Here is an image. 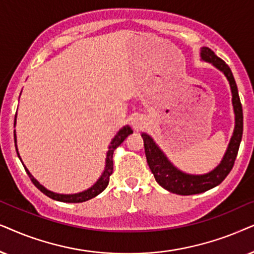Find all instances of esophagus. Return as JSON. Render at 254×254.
Masks as SVG:
<instances>
[{
  "instance_id": "obj_1",
  "label": "esophagus",
  "mask_w": 254,
  "mask_h": 254,
  "mask_svg": "<svg viewBox=\"0 0 254 254\" xmlns=\"http://www.w3.org/2000/svg\"><path fill=\"white\" fill-rule=\"evenodd\" d=\"M131 125H132V127L134 130H141L144 127V125H145V122H144V120L141 117H138V116H136V117H133L132 118V122H131Z\"/></svg>"
}]
</instances>
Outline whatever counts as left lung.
I'll list each match as a JSON object with an SVG mask.
<instances>
[{"label":"left lung","instance_id":"left-lung-1","mask_svg":"<svg viewBox=\"0 0 254 254\" xmlns=\"http://www.w3.org/2000/svg\"><path fill=\"white\" fill-rule=\"evenodd\" d=\"M201 59L212 64L216 68L224 74L229 81L232 93V106L233 111H235V129H233L232 137L230 139L224 157L219 162L218 166L207 174L194 175L184 173L168 160V158L160 150V147L155 144V141L152 139L151 136H148L146 133H141V137L144 139L145 154H146L148 167L153 173L155 181L166 190L179 195L200 194V192L207 191L221 184L232 170L233 164H235L236 158H237L239 145H241L243 136V108L241 99H239L237 84H236L231 69L226 65L225 62L218 58L209 47H202Z\"/></svg>","mask_w":254,"mask_h":254}]
</instances>
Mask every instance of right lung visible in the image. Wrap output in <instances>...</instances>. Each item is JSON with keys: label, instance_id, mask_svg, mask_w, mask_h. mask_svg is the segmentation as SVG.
Wrapping results in <instances>:
<instances>
[{"label": "right lung", "instance_id": "right-lung-1", "mask_svg": "<svg viewBox=\"0 0 254 254\" xmlns=\"http://www.w3.org/2000/svg\"><path fill=\"white\" fill-rule=\"evenodd\" d=\"M15 124H16V118H15ZM13 132H15V131H13ZM131 133H133V131L129 127V125H125V127H123L120 131H118L117 134L113 138V140H111V143L109 145V150H108V152H107V158H106V168H104L102 175H101L99 180H97L95 184L92 186V187L88 188L87 190L76 192V194H58V192H53V191L49 190V189H46L44 186L40 185L39 182L32 177V174L30 173L29 170L24 166V165H23V166H24L25 172L28 173L29 178L31 179L32 184L35 185L40 191L44 192L46 196H49V197L53 198V200H56V201L66 202V203H80V202L88 201V200H90V198L95 197V196L101 194V192H102L104 189L107 188L108 184H109V178H110V175L113 174V170H114V161H113L114 151L116 150V148L120 146L122 143H123L125 138H127ZM13 136H15L16 151H17V154H18V157H19L18 150H17V144H16V133H13ZM19 159H21V157H19Z\"/></svg>", "mask_w": 254, "mask_h": 254}]
</instances>
